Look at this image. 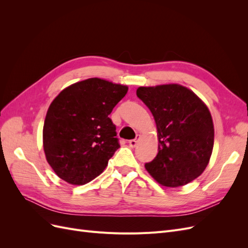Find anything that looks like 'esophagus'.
<instances>
[{
	"instance_id": "34e87169",
	"label": "esophagus",
	"mask_w": 248,
	"mask_h": 248,
	"mask_svg": "<svg viewBox=\"0 0 248 248\" xmlns=\"http://www.w3.org/2000/svg\"><path fill=\"white\" fill-rule=\"evenodd\" d=\"M139 139H140V136H137V139H134V140H129V146L131 147V148H134L137 146V144H138V140H139Z\"/></svg>"
}]
</instances>
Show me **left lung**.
<instances>
[{
	"mask_svg": "<svg viewBox=\"0 0 248 248\" xmlns=\"http://www.w3.org/2000/svg\"><path fill=\"white\" fill-rule=\"evenodd\" d=\"M137 95L151 110L158 138V153L146 170L163 186L191 182L205 170L213 150L214 126L207 106L177 84L140 87Z\"/></svg>",
	"mask_w": 248,
	"mask_h": 248,
	"instance_id": "1",
	"label": "left lung"
}]
</instances>
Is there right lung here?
Masks as SVG:
<instances>
[{
    "label": "right lung",
    "instance_id": "add662e5",
    "mask_svg": "<svg viewBox=\"0 0 248 248\" xmlns=\"http://www.w3.org/2000/svg\"><path fill=\"white\" fill-rule=\"evenodd\" d=\"M128 87L88 78L64 89L50 103L43 126V149L56 174L73 185L92 181L120 148L108 115Z\"/></svg>",
    "mask_w": 248,
    "mask_h": 248
}]
</instances>
